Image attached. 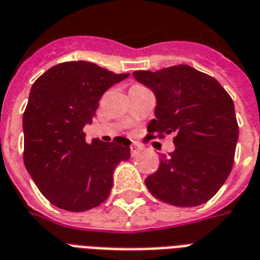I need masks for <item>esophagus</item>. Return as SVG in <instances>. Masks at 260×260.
I'll list each match as a JSON object with an SVG mask.
<instances>
[{
	"instance_id": "34e87169",
	"label": "esophagus",
	"mask_w": 260,
	"mask_h": 260,
	"mask_svg": "<svg viewBox=\"0 0 260 260\" xmlns=\"http://www.w3.org/2000/svg\"><path fill=\"white\" fill-rule=\"evenodd\" d=\"M140 150H142V147L139 146V144H132L131 146V154H132V156H136L140 152Z\"/></svg>"
}]
</instances>
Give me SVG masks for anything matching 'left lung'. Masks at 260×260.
<instances>
[{"label":"left lung","instance_id":"obj_1","mask_svg":"<svg viewBox=\"0 0 260 260\" xmlns=\"http://www.w3.org/2000/svg\"><path fill=\"white\" fill-rule=\"evenodd\" d=\"M134 76L156 96L147 139L173 134L176 146L146 178V187L156 199L178 207L209 202L235 164L239 124L231 95L217 79L189 65L135 71Z\"/></svg>","mask_w":260,"mask_h":260}]
</instances>
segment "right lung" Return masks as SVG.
<instances>
[{
    "instance_id": "right-lung-1",
    "label": "right lung",
    "mask_w": 260,
    "mask_h": 260,
    "mask_svg": "<svg viewBox=\"0 0 260 260\" xmlns=\"http://www.w3.org/2000/svg\"><path fill=\"white\" fill-rule=\"evenodd\" d=\"M129 73H113L87 61L51 67L35 80L23 114L24 165L42 195L55 207L86 211L104 203L113 172L131 156V142L114 138L86 142L99 99Z\"/></svg>"
}]
</instances>
